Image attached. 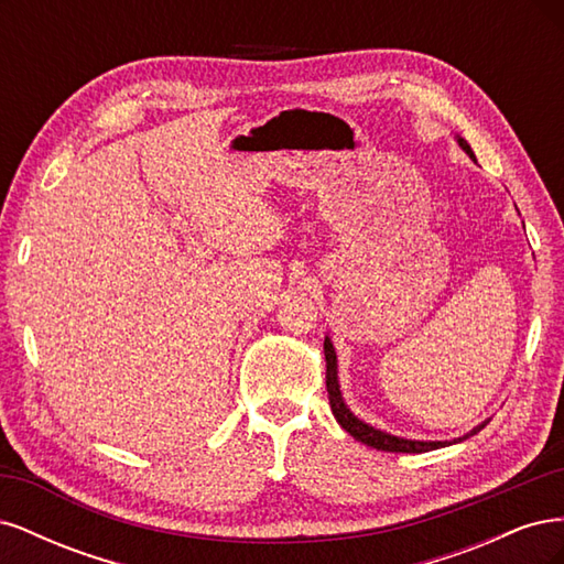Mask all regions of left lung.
<instances>
[{"instance_id": "8db88e82", "label": "left lung", "mask_w": 564, "mask_h": 564, "mask_svg": "<svg viewBox=\"0 0 564 564\" xmlns=\"http://www.w3.org/2000/svg\"><path fill=\"white\" fill-rule=\"evenodd\" d=\"M458 145L464 148L468 155L475 160L470 145L460 139L458 135ZM324 360H327V392H329V404H332V412L336 416V421L340 423V429H344L346 433H350L357 442H362V445L367 447H373V449H381V452H402V454H421V452H431V449H440V447H447L452 445V442H423V440H406V437H398V435H390V433H383L379 429H373V425L365 423L357 419L350 409L346 406L344 398H340V388H338V369H336V352H334V346L329 336L324 338ZM487 423L477 425V429H473L468 435L464 437H456L454 442H460L466 440L475 433H480L485 429Z\"/></svg>"}]
</instances>
